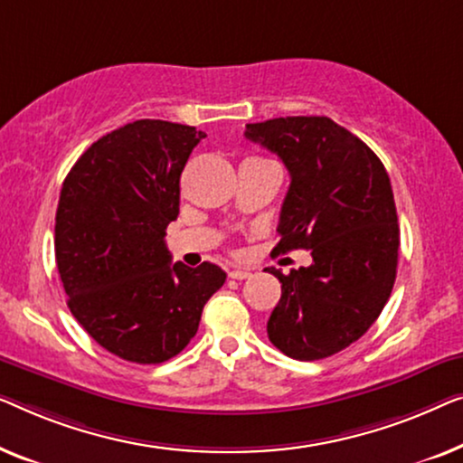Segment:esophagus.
Listing matches in <instances>:
<instances>
[{"instance_id":"34e87169","label":"esophagus","mask_w":463,"mask_h":463,"mask_svg":"<svg viewBox=\"0 0 463 463\" xmlns=\"http://www.w3.org/2000/svg\"><path fill=\"white\" fill-rule=\"evenodd\" d=\"M229 277H231V279H237V281H243V279L251 277V272L247 270V269H231V270H229Z\"/></svg>"}]
</instances>
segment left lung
<instances>
[{"instance_id": "obj_1", "label": "left lung", "mask_w": 463, "mask_h": 463, "mask_svg": "<svg viewBox=\"0 0 463 463\" xmlns=\"http://www.w3.org/2000/svg\"><path fill=\"white\" fill-rule=\"evenodd\" d=\"M245 138L277 153L289 172L275 251L308 250L310 266L283 275L266 325L298 361H318L359 340L386 306L399 264V218L380 157L329 117L247 123Z\"/></svg>"}]
</instances>
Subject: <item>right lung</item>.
<instances>
[{"mask_svg":"<svg viewBox=\"0 0 463 463\" xmlns=\"http://www.w3.org/2000/svg\"><path fill=\"white\" fill-rule=\"evenodd\" d=\"M203 132L138 119L102 136L62 182L56 264L77 323L123 361L157 364L184 350L226 272L172 264L165 229L180 174Z\"/></svg>","mask_w":463,"mask_h":463,"instance_id":"add662e5","label":"right lung"}]
</instances>
